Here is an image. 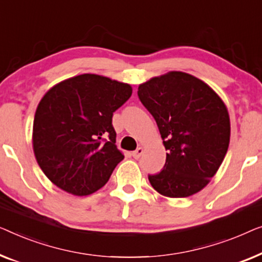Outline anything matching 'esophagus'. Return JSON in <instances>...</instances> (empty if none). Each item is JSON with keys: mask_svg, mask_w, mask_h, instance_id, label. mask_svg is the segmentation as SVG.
<instances>
[{"mask_svg": "<svg viewBox=\"0 0 262 262\" xmlns=\"http://www.w3.org/2000/svg\"><path fill=\"white\" fill-rule=\"evenodd\" d=\"M142 153H143V148H142V147H139V148H136L134 152L132 153V156H133V158H134V159H139V158L142 156Z\"/></svg>", "mask_w": 262, "mask_h": 262, "instance_id": "esophagus-1", "label": "esophagus"}]
</instances>
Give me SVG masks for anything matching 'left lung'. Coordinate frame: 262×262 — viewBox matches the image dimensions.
I'll use <instances>...</instances> for the list:
<instances>
[{"label":"left lung","mask_w":262,"mask_h":262,"mask_svg":"<svg viewBox=\"0 0 262 262\" xmlns=\"http://www.w3.org/2000/svg\"><path fill=\"white\" fill-rule=\"evenodd\" d=\"M138 96L152 114L166 148V163L150 185L163 196L189 197L208 185L226 157L229 114L201 79L172 71L141 84Z\"/></svg>","instance_id":"obj_1"}]
</instances>
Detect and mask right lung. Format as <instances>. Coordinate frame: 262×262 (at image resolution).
I'll use <instances>...</instances> for the list:
<instances>
[{
  "mask_svg": "<svg viewBox=\"0 0 262 262\" xmlns=\"http://www.w3.org/2000/svg\"><path fill=\"white\" fill-rule=\"evenodd\" d=\"M130 96L129 84L91 73L47 91L35 112L33 149L54 185L75 196L105 185L124 158L115 145L113 114Z\"/></svg>",
  "mask_w": 262,
  "mask_h": 262,
  "instance_id": "add662e5",
  "label": "right lung"
}]
</instances>
